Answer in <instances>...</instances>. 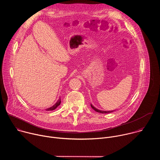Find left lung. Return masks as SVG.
I'll use <instances>...</instances> for the list:
<instances>
[{
	"label": "left lung",
	"instance_id": "obj_1",
	"mask_svg": "<svg viewBox=\"0 0 160 160\" xmlns=\"http://www.w3.org/2000/svg\"><path fill=\"white\" fill-rule=\"evenodd\" d=\"M90 106H91V107H92V108L94 110V111H96V112H101V113H109V112H112V111H101V110H99V109H96V108H94L92 104H90Z\"/></svg>",
	"mask_w": 160,
	"mask_h": 160
}]
</instances>
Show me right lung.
Returning <instances> with one entry per match:
<instances>
[{
  "mask_svg": "<svg viewBox=\"0 0 160 160\" xmlns=\"http://www.w3.org/2000/svg\"><path fill=\"white\" fill-rule=\"evenodd\" d=\"M60 104H61V99H59L58 101V102L53 106H52V107H51V108H49L48 109H46V111H52V110H54L58 106H59L60 105Z\"/></svg>",
  "mask_w": 160,
  "mask_h": 160,
  "instance_id": "1",
  "label": "right lung"
}]
</instances>
